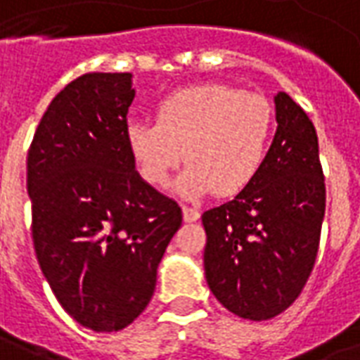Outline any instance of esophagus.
I'll use <instances>...</instances> for the list:
<instances>
[{"label":"esophagus","mask_w":360,"mask_h":360,"mask_svg":"<svg viewBox=\"0 0 360 360\" xmlns=\"http://www.w3.org/2000/svg\"><path fill=\"white\" fill-rule=\"evenodd\" d=\"M198 218H200V212L196 210V208L183 206V219H185V221H196Z\"/></svg>","instance_id":"34e87169"}]
</instances>
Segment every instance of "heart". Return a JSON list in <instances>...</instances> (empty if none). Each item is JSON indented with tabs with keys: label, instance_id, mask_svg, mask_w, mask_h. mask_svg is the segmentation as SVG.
Wrapping results in <instances>:
<instances>
[{
	"label": "heart",
	"instance_id": "b5f03b06",
	"mask_svg": "<svg viewBox=\"0 0 360 360\" xmlns=\"http://www.w3.org/2000/svg\"><path fill=\"white\" fill-rule=\"evenodd\" d=\"M271 133L270 102L224 84L177 90L158 103L156 123L131 121L125 131L127 146L152 185H167L185 156L188 164L175 183L183 196L241 193L264 164Z\"/></svg>",
	"mask_w": 360,
	"mask_h": 360
}]
</instances>
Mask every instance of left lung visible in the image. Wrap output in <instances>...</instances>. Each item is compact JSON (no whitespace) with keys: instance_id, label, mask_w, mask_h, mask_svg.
I'll list each match as a JSON object with an SVG mask.
<instances>
[{"instance_id":"obj_1","label":"left lung","mask_w":360,"mask_h":360,"mask_svg":"<svg viewBox=\"0 0 360 360\" xmlns=\"http://www.w3.org/2000/svg\"><path fill=\"white\" fill-rule=\"evenodd\" d=\"M274 103L278 129L255 181L202 214L208 287L229 312L257 322L301 295L326 210L316 129L285 92Z\"/></svg>"}]
</instances>
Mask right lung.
Returning a JSON list of instances; mask_svg holds the SVG:
<instances>
[{
  "instance_id": "right-lung-1",
  "label": "right lung",
  "mask_w": 360,
  "mask_h": 360,
  "mask_svg": "<svg viewBox=\"0 0 360 360\" xmlns=\"http://www.w3.org/2000/svg\"><path fill=\"white\" fill-rule=\"evenodd\" d=\"M131 73L82 75L36 129L27 160L36 258L59 304L94 332L146 309L181 208L142 179L127 146Z\"/></svg>"
}]
</instances>
